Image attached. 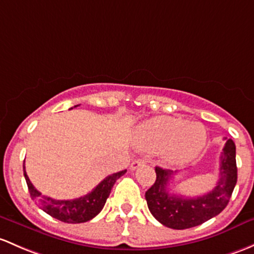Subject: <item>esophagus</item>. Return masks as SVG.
<instances>
[{"label": "esophagus", "mask_w": 254, "mask_h": 254, "mask_svg": "<svg viewBox=\"0 0 254 254\" xmlns=\"http://www.w3.org/2000/svg\"><path fill=\"white\" fill-rule=\"evenodd\" d=\"M142 164H145V161H143V159H135V161H132L131 164H130V169L135 170L137 169L138 167H141Z\"/></svg>", "instance_id": "1"}]
</instances>
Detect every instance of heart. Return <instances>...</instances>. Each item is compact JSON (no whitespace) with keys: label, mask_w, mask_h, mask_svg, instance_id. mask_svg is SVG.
<instances>
[{"label":"heart","mask_w":254,"mask_h":254,"mask_svg":"<svg viewBox=\"0 0 254 254\" xmlns=\"http://www.w3.org/2000/svg\"><path fill=\"white\" fill-rule=\"evenodd\" d=\"M207 131L201 123L175 117H157L143 123L136 132V143L148 151H164L168 161L185 163L202 151Z\"/></svg>","instance_id":"1"}]
</instances>
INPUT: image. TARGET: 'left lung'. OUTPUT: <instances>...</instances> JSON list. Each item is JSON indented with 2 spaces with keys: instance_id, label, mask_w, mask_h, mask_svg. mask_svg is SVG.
<instances>
[{
  "instance_id": "obj_1",
  "label": "left lung",
  "mask_w": 254,
  "mask_h": 254,
  "mask_svg": "<svg viewBox=\"0 0 254 254\" xmlns=\"http://www.w3.org/2000/svg\"><path fill=\"white\" fill-rule=\"evenodd\" d=\"M156 181L146 191L149 212L164 226L184 230L201 225L218 215L226 207L237 181L236 146L226 138L220 154V168L217 186L208 193L198 197H184L168 191L173 170L156 167Z\"/></svg>"
}]
</instances>
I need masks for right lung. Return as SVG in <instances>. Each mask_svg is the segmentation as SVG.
Masks as SVG:
<instances>
[{
	"label": "right lung",
	"instance_id": "right-lung-1",
	"mask_svg": "<svg viewBox=\"0 0 254 254\" xmlns=\"http://www.w3.org/2000/svg\"><path fill=\"white\" fill-rule=\"evenodd\" d=\"M23 168L24 178H25L26 184H28L31 198L36 202V204L44 212H46L51 217L69 224L85 223V221H89L92 218H95L105 207L107 198H108L116 181L118 180L120 176L127 173V170H122V172L116 173V174L108 175L90 193L85 194V196L75 199L60 201V199H53L51 197L44 196L41 192L37 191L31 184V181L29 180L28 175H26L25 167Z\"/></svg>",
	"mask_w": 254,
	"mask_h": 254
}]
</instances>
